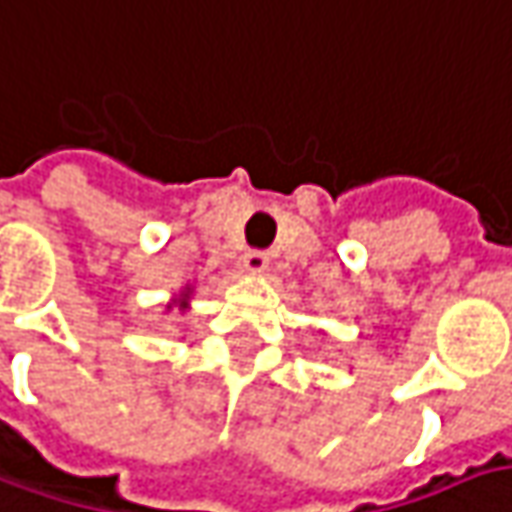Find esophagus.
Instances as JSON below:
<instances>
[{
  "label": "esophagus",
  "mask_w": 512,
  "mask_h": 512,
  "mask_svg": "<svg viewBox=\"0 0 512 512\" xmlns=\"http://www.w3.org/2000/svg\"><path fill=\"white\" fill-rule=\"evenodd\" d=\"M266 263H269L266 252H257V249H252V252H246V255H243V266H246V272H252V275L263 272V269H266Z\"/></svg>",
  "instance_id": "1"
}]
</instances>
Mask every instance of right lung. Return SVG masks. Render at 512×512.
Listing matches in <instances>:
<instances>
[{
    "label": "right lung",
    "mask_w": 512,
    "mask_h": 512,
    "mask_svg": "<svg viewBox=\"0 0 512 512\" xmlns=\"http://www.w3.org/2000/svg\"><path fill=\"white\" fill-rule=\"evenodd\" d=\"M188 295H191V286H185V292L176 298V304H179V310H185L188 307ZM167 310H170V304H167Z\"/></svg>",
    "instance_id": "right-lung-1"
}]
</instances>
